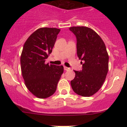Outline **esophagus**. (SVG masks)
Returning <instances> with one entry per match:
<instances>
[{
	"label": "esophagus",
	"mask_w": 127,
	"mask_h": 127,
	"mask_svg": "<svg viewBox=\"0 0 127 127\" xmlns=\"http://www.w3.org/2000/svg\"><path fill=\"white\" fill-rule=\"evenodd\" d=\"M64 69L65 71H68V70H69L70 69L69 68V67H66V66H64Z\"/></svg>",
	"instance_id": "1"
}]
</instances>
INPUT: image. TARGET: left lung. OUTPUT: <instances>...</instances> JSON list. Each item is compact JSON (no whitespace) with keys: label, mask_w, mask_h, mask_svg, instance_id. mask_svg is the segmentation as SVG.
Wrapping results in <instances>:
<instances>
[{"label":"left lung","mask_w":127,"mask_h":127,"mask_svg":"<svg viewBox=\"0 0 127 127\" xmlns=\"http://www.w3.org/2000/svg\"><path fill=\"white\" fill-rule=\"evenodd\" d=\"M69 30L76 37L78 57L84 63L81 71H74L75 76L71 81L72 88L79 95L90 96L100 89L108 72L109 56L106 45L90 28L71 27Z\"/></svg>","instance_id":"8db88e82"}]
</instances>
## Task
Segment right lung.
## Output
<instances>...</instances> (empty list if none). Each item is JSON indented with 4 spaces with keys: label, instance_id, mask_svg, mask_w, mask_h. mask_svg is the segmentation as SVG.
<instances>
[{
    "label": "right lung",
    "instance_id": "1",
    "mask_svg": "<svg viewBox=\"0 0 127 127\" xmlns=\"http://www.w3.org/2000/svg\"><path fill=\"white\" fill-rule=\"evenodd\" d=\"M60 29L40 28L24 43L21 55V69L28 89L39 98L54 94L63 73V66L45 64L52 53Z\"/></svg>",
    "mask_w": 127,
    "mask_h": 127
}]
</instances>
